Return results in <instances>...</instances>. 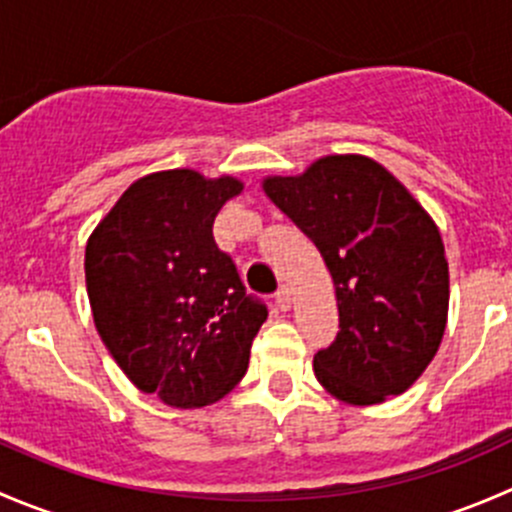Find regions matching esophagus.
<instances>
[{"instance_id": "esophagus-1", "label": "esophagus", "mask_w": 512, "mask_h": 512, "mask_svg": "<svg viewBox=\"0 0 512 512\" xmlns=\"http://www.w3.org/2000/svg\"><path fill=\"white\" fill-rule=\"evenodd\" d=\"M275 302H277V307H280V309H289V307H292V292H289L287 287L277 289Z\"/></svg>"}]
</instances>
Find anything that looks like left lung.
<instances>
[{
    "instance_id": "8db88e82",
    "label": "left lung",
    "mask_w": 512,
    "mask_h": 512,
    "mask_svg": "<svg viewBox=\"0 0 512 512\" xmlns=\"http://www.w3.org/2000/svg\"><path fill=\"white\" fill-rule=\"evenodd\" d=\"M262 188L332 272L339 332L314 354L319 384L354 406L404 394L436 356L448 319V262L431 215L366 156L319 158Z\"/></svg>"
}]
</instances>
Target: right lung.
<instances>
[{"mask_svg":"<svg viewBox=\"0 0 512 512\" xmlns=\"http://www.w3.org/2000/svg\"><path fill=\"white\" fill-rule=\"evenodd\" d=\"M242 193L232 175L175 168L136 180L86 245V292L123 374L175 409L215 404L245 376L265 302L215 245V215Z\"/></svg>","mask_w":512,"mask_h":512,"instance_id":"1","label":"right lung"}]
</instances>
